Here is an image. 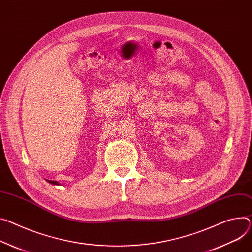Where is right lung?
I'll return each instance as SVG.
<instances>
[{
	"label": "right lung",
	"instance_id": "right-lung-1",
	"mask_svg": "<svg viewBox=\"0 0 252 252\" xmlns=\"http://www.w3.org/2000/svg\"><path fill=\"white\" fill-rule=\"evenodd\" d=\"M46 181L48 183H50V184H52V185H60L57 181H51V180H46Z\"/></svg>",
	"mask_w": 252,
	"mask_h": 252
}]
</instances>
